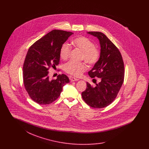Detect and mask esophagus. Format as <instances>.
Segmentation results:
<instances>
[{
    "mask_svg": "<svg viewBox=\"0 0 149 149\" xmlns=\"http://www.w3.org/2000/svg\"><path fill=\"white\" fill-rule=\"evenodd\" d=\"M70 80H71V81H78V79H77V78H74V77H70Z\"/></svg>",
    "mask_w": 149,
    "mask_h": 149,
    "instance_id": "obj_1",
    "label": "esophagus"
}]
</instances>
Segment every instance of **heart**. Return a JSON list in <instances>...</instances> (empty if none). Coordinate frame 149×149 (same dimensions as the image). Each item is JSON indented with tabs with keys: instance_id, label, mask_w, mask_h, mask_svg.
Here are the masks:
<instances>
[{
	"instance_id": "obj_1",
	"label": "heart",
	"mask_w": 149,
	"mask_h": 149,
	"mask_svg": "<svg viewBox=\"0 0 149 149\" xmlns=\"http://www.w3.org/2000/svg\"><path fill=\"white\" fill-rule=\"evenodd\" d=\"M73 45L78 50L82 52L81 60H84L91 65L96 64L99 60L100 52L95 47L94 43L89 38L79 36L74 38L72 41ZM71 52V48L69 44L64 43L61 46L59 55L63 60L68 59ZM86 69V66L84 63H77L70 61L64 65V70L67 73L75 77H80L83 72Z\"/></svg>"
}]
</instances>
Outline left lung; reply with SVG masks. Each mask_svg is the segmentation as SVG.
<instances>
[{
	"label": "left lung",
	"mask_w": 149,
	"mask_h": 149,
	"mask_svg": "<svg viewBox=\"0 0 149 149\" xmlns=\"http://www.w3.org/2000/svg\"><path fill=\"white\" fill-rule=\"evenodd\" d=\"M87 33L99 40V60L88 74L91 78H100V81L95 87L87 82L86 89L81 95L89 106L102 108L109 105L119 92L124 80V64L120 51L104 33L100 32Z\"/></svg>",
	"instance_id": "8db88e82"
}]
</instances>
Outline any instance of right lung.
Returning a JSON list of instances; mask_svg holds the SVG:
<instances>
[{
    "mask_svg": "<svg viewBox=\"0 0 149 149\" xmlns=\"http://www.w3.org/2000/svg\"><path fill=\"white\" fill-rule=\"evenodd\" d=\"M74 34L54 29L34 43L29 49L23 67V83L29 97L39 104H49L56 100L64 85L69 83L65 74L51 80L50 67L60 61L59 51L62 44Z\"/></svg>",
    "mask_w": 149,
    "mask_h": 149,
    "instance_id": "obj_1",
    "label": "right lung"
}]
</instances>
